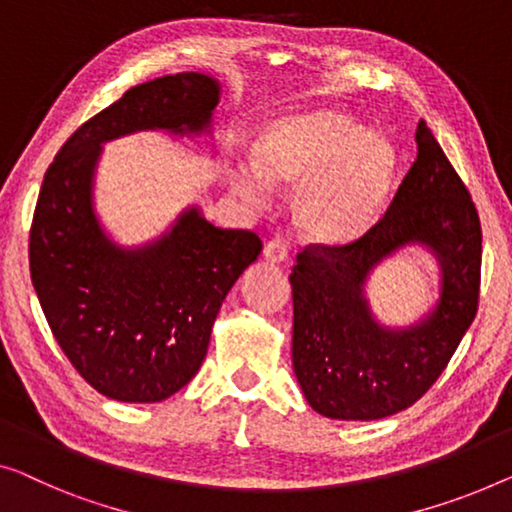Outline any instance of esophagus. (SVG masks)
Returning a JSON list of instances; mask_svg holds the SVG:
<instances>
[{"label":"esophagus","instance_id":"obj_1","mask_svg":"<svg viewBox=\"0 0 512 512\" xmlns=\"http://www.w3.org/2000/svg\"><path fill=\"white\" fill-rule=\"evenodd\" d=\"M264 259L271 264H285L289 259V246L285 239H271L264 246Z\"/></svg>","mask_w":512,"mask_h":512}]
</instances>
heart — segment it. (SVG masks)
Instances as JSON below:
<instances>
[{
    "label": "heart",
    "instance_id": "heart-1",
    "mask_svg": "<svg viewBox=\"0 0 512 512\" xmlns=\"http://www.w3.org/2000/svg\"><path fill=\"white\" fill-rule=\"evenodd\" d=\"M253 163L234 167L243 200L262 207L269 188L294 190L296 230L315 246H347L377 223L395 181L388 137L363 131L347 112H289L259 128Z\"/></svg>",
    "mask_w": 512,
    "mask_h": 512
}]
</instances>
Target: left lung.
Masks as SVG:
<instances>
[{"mask_svg": "<svg viewBox=\"0 0 512 512\" xmlns=\"http://www.w3.org/2000/svg\"><path fill=\"white\" fill-rule=\"evenodd\" d=\"M416 160L384 218L340 248L310 246L289 276L292 365L305 400L335 421H377L414 404L439 379L478 310V211L425 121ZM409 245L440 266V296L407 327L381 325L364 294L371 271Z\"/></svg>", "mask_w": 512, "mask_h": 512, "instance_id": "obj_1", "label": "left lung"}]
</instances>
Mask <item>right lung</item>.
Listing matches in <instances>:
<instances>
[{"label": "right lung", "mask_w": 512, "mask_h": 512, "mask_svg": "<svg viewBox=\"0 0 512 512\" xmlns=\"http://www.w3.org/2000/svg\"><path fill=\"white\" fill-rule=\"evenodd\" d=\"M218 101L209 73L144 82L82 124L45 172L29 271L59 347L105 398L160 402L186 386L227 292L262 253L257 234L220 230L197 204L140 246L114 241L96 211L105 142L147 131L211 137Z\"/></svg>", "instance_id": "obj_1"}]
</instances>
